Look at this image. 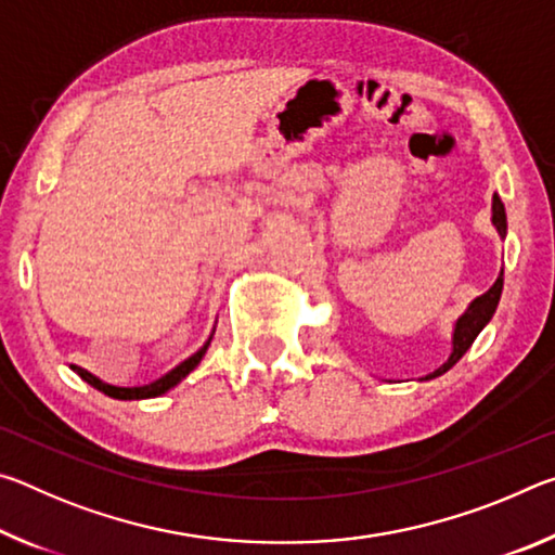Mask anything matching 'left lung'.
I'll use <instances>...</instances> for the list:
<instances>
[{"label":"left lung","mask_w":555,"mask_h":555,"mask_svg":"<svg viewBox=\"0 0 555 555\" xmlns=\"http://www.w3.org/2000/svg\"><path fill=\"white\" fill-rule=\"evenodd\" d=\"M492 222L504 237V234H506V212H504V203L500 201V195H494V198H492ZM502 286H504V271L500 274V279L494 281V286L487 291V294L477 296L473 304H469L467 311L457 318L455 333H453V352H450L448 362L443 364V367H438L434 374H428L426 379H434V377H440V374H446L460 360V357H463L469 350V345L475 343V337L480 335L482 327L492 321V315L496 311V304H500V296H502Z\"/></svg>","instance_id":"8db88e82"}]
</instances>
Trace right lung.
I'll return each instance as SVG.
<instances>
[{
	"label": "right lung",
	"mask_w": 555,
	"mask_h": 555,
	"mask_svg": "<svg viewBox=\"0 0 555 555\" xmlns=\"http://www.w3.org/2000/svg\"><path fill=\"white\" fill-rule=\"evenodd\" d=\"M208 345H210V340L205 343L198 352L188 357L185 362L178 364L176 370H171L168 374H164L162 379H156V382H152V384H144V387H112V384L100 382V379L95 377V374H90L88 370L78 367V364H70V370H73L75 374H78L80 379H86V382L90 384V387H95L98 391L107 393V397H112V399H121V401H131V399H152V397H162V393H166L168 389L176 387L178 382L185 379L188 374H191L195 367H198V362L203 360V354H205V350H208Z\"/></svg>",
	"instance_id": "add662e5"
}]
</instances>
